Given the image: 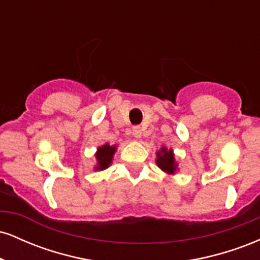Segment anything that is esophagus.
<instances>
[{"label": "esophagus", "mask_w": 260, "mask_h": 260, "mask_svg": "<svg viewBox=\"0 0 260 260\" xmlns=\"http://www.w3.org/2000/svg\"><path fill=\"white\" fill-rule=\"evenodd\" d=\"M133 136L136 137V138H140V137H142V128L140 127H138V126H136V127H133Z\"/></svg>", "instance_id": "obj_1"}]
</instances>
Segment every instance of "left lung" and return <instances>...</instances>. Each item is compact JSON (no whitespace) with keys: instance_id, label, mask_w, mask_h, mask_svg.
<instances>
[{"instance_id":"left-lung-1","label":"left lung","mask_w":260,"mask_h":260,"mask_svg":"<svg viewBox=\"0 0 260 260\" xmlns=\"http://www.w3.org/2000/svg\"><path fill=\"white\" fill-rule=\"evenodd\" d=\"M156 165L162 170L164 172L174 175L177 171V162L175 161V155L172 149L162 147L156 153Z\"/></svg>"}]
</instances>
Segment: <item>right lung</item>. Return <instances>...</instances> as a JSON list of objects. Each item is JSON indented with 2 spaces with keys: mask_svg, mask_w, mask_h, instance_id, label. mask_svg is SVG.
Here are the masks:
<instances>
[{
  "mask_svg": "<svg viewBox=\"0 0 260 260\" xmlns=\"http://www.w3.org/2000/svg\"><path fill=\"white\" fill-rule=\"evenodd\" d=\"M116 149L117 147L116 145H110V144H104L103 147L98 148L96 154H95V157H96L98 165L95 166V170H105L111 165L113 154H115Z\"/></svg>",
  "mask_w": 260,
  "mask_h": 260,
  "instance_id": "obj_1",
  "label": "right lung"
}]
</instances>
